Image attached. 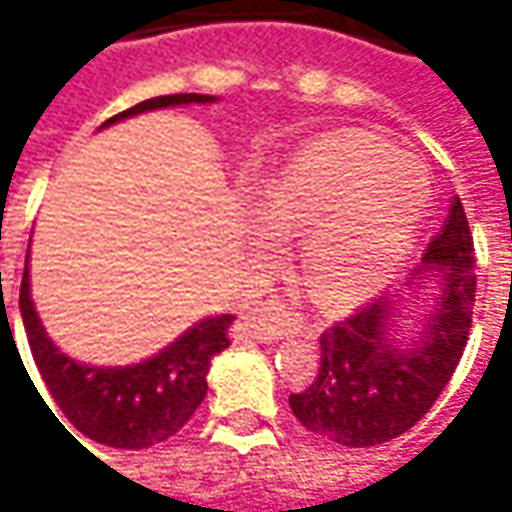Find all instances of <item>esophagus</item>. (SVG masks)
Segmentation results:
<instances>
[{
	"instance_id": "1",
	"label": "esophagus",
	"mask_w": 512,
	"mask_h": 512,
	"mask_svg": "<svg viewBox=\"0 0 512 512\" xmlns=\"http://www.w3.org/2000/svg\"><path fill=\"white\" fill-rule=\"evenodd\" d=\"M246 339H255V342H274V339H283L288 333L297 330V319L294 314L285 308L283 302H263L257 305L255 311H249L241 316V325H238Z\"/></svg>"
}]
</instances>
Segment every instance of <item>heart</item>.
Listing matches in <instances>:
<instances>
[{
	"mask_svg": "<svg viewBox=\"0 0 512 512\" xmlns=\"http://www.w3.org/2000/svg\"><path fill=\"white\" fill-rule=\"evenodd\" d=\"M429 204L426 168L367 131L316 139L255 187V210L266 227L308 229L302 274L330 305L367 297L401 266ZM255 235L269 249V232Z\"/></svg>",
	"mask_w": 512,
	"mask_h": 512,
	"instance_id": "1",
	"label": "heart"
}]
</instances>
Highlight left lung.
Listing matches in <instances>:
<instances>
[{"mask_svg": "<svg viewBox=\"0 0 512 512\" xmlns=\"http://www.w3.org/2000/svg\"><path fill=\"white\" fill-rule=\"evenodd\" d=\"M471 227L460 198L451 201L443 229L426 246L417 280L437 277L440 294L420 330L401 333V294L367 302L319 336L314 384L291 395V412L302 426L347 448L381 446L409 431L429 412L460 364L468 344L476 294Z\"/></svg>", "mask_w": 512, "mask_h": 512, "instance_id": "8db88e82", "label": "left lung"}]
</instances>
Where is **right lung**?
Listing matches in <instances>:
<instances>
[{"label": "right lung", "mask_w": 512, "mask_h": 512, "mask_svg": "<svg viewBox=\"0 0 512 512\" xmlns=\"http://www.w3.org/2000/svg\"><path fill=\"white\" fill-rule=\"evenodd\" d=\"M212 95H162L142 100L131 109L114 114L103 125L134 117L142 111L212 103ZM30 263V249H27ZM24 263L19 311L24 333L33 350L38 373L50 389L52 401L83 437L111 448H151L165 443L193 417L207 395V373L215 353L229 347L232 314L207 316L156 356L128 367H92L78 364L61 353L36 314L30 297V266ZM41 395V392H38ZM47 403V401H44ZM50 409V406H47ZM55 415V412H52Z\"/></svg>", "instance_id": "right-lung-1"}]
</instances>
